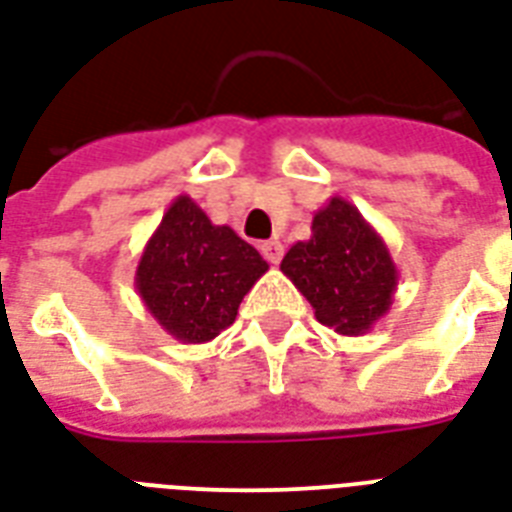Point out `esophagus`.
<instances>
[{"instance_id":"34e87169","label":"esophagus","mask_w":512,"mask_h":512,"mask_svg":"<svg viewBox=\"0 0 512 512\" xmlns=\"http://www.w3.org/2000/svg\"><path fill=\"white\" fill-rule=\"evenodd\" d=\"M261 256H264L269 264H280V259H283V243H277V240L261 243Z\"/></svg>"}]
</instances>
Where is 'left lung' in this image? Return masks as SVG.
<instances>
[{"instance_id":"8db88e82","label":"left lung","mask_w":512,"mask_h":512,"mask_svg":"<svg viewBox=\"0 0 512 512\" xmlns=\"http://www.w3.org/2000/svg\"><path fill=\"white\" fill-rule=\"evenodd\" d=\"M280 269L318 323L342 336L368 334L390 312L398 288L390 248L344 197H331L312 216V237L293 243Z\"/></svg>"}]
</instances>
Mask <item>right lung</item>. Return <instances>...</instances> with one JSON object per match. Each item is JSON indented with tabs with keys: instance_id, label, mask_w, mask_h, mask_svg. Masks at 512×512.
<instances>
[{
	"instance_id": "1",
	"label": "right lung",
	"mask_w": 512,
	"mask_h": 512,
	"mask_svg": "<svg viewBox=\"0 0 512 512\" xmlns=\"http://www.w3.org/2000/svg\"><path fill=\"white\" fill-rule=\"evenodd\" d=\"M267 269L235 229L213 224L189 194H178L146 240L136 291L162 331L205 344L235 323L240 301Z\"/></svg>"
}]
</instances>
